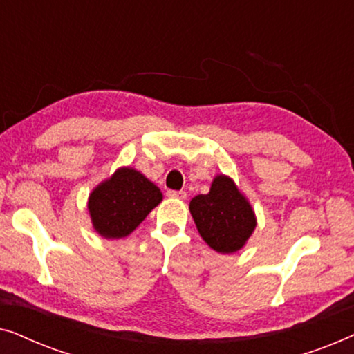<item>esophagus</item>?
Masks as SVG:
<instances>
[{
    "label": "esophagus",
    "instance_id": "34e87169",
    "mask_svg": "<svg viewBox=\"0 0 354 354\" xmlns=\"http://www.w3.org/2000/svg\"><path fill=\"white\" fill-rule=\"evenodd\" d=\"M167 196H171V198H176V200H187V196H188V193L187 192H183V190H169L167 192Z\"/></svg>",
    "mask_w": 354,
    "mask_h": 354
}]
</instances>
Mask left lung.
I'll return each instance as SVG.
<instances>
[{
  "label": "left lung",
  "instance_id": "obj_1",
  "mask_svg": "<svg viewBox=\"0 0 354 354\" xmlns=\"http://www.w3.org/2000/svg\"><path fill=\"white\" fill-rule=\"evenodd\" d=\"M190 212L203 240L217 253L240 250L256 227L250 203L225 176L214 178L207 195L193 198Z\"/></svg>",
  "mask_w": 354,
  "mask_h": 354
}]
</instances>
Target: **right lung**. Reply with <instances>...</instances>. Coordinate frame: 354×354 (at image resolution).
Wrapping results in <instances>:
<instances>
[{
  "label": "right lung",
  "mask_w": 354,
  "mask_h": 354,
  "mask_svg": "<svg viewBox=\"0 0 354 354\" xmlns=\"http://www.w3.org/2000/svg\"><path fill=\"white\" fill-rule=\"evenodd\" d=\"M162 200L159 188L133 169H119L90 195L93 227L106 239H122L137 229Z\"/></svg>",
  "instance_id": "right-lung-1"
}]
</instances>
